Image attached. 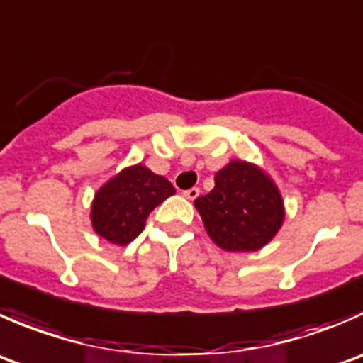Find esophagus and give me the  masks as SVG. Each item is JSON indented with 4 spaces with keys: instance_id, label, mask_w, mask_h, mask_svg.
I'll use <instances>...</instances> for the list:
<instances>
[{
    "instance_id": "esophagus-1",
    "label": "esophagus",
    "mask_w": 363,
    "mask_h": 363,
    "mask_svg": "<svg viewBox=\"0 0 363 363\" xmlns=\"http://www.w3.org/2000/svg\"><path fill=\"white\" fill-rule=\"evenodd\" d=\"M182 195H184V196H186V199H188V200H195V199H196V196H199V195H200V189H199V188H191V189H186V191H184V193H182Z\"/></svg>"
}]
</instances>
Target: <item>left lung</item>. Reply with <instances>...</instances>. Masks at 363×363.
<instances>
[{
    "instance_id": "obj_1",
    "label": "left lung",
    "mask_w": 363,
    "mask_h": 363,
    "mask_svg": "<svg viewBox=\"0 0 363 363\" xmlns=\"http://www.w3.org/2000/svg\"><path fill=\"white\" fill-rule=\"evenodd\" d=\"M207 235L225 252H257L286 218L282 193L257 164L232 160L214 175V188L195 199Z\"/></svg>"
}]
</instances>
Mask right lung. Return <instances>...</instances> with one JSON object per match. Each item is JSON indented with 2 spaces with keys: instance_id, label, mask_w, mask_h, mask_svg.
<instances>
[{
  "instance_id": "add662e5",
  "label": "right lung",
  "mask_w": 363,
  "mask_h": 363,
  "mask_svg": "<svg viewBox=\"0 0 363 363\" xmlns=\"http://www.w3.org/2000/svg\"><path fill=\"white\" fill-rule=\"evenodd\" d=\"M174 193L172 182L145 164L124 168L94 196L90 211L94 230L111 245H129L142 234L149 214Z\"/></svg>"
}]
</instances>
